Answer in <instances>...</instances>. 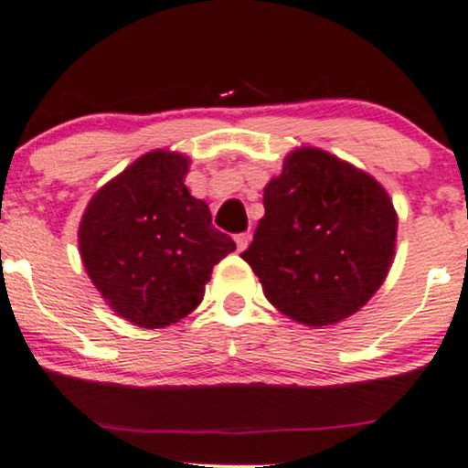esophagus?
<instances>
[{
	"instance_id": "obj_1",
	"label": "esophagus",
	"mask_w": 468,
	"mask_h": 468,
	"mask_svg": "<svg viewBox=\"0 0 468 468\" xmlns=\"http://www.w3.org/2000/svg\"><path fill=\"white\" fill-rule=\"evenodd\" d=\"M250 240H251V234L250 232L236 236V247H239V251H245L247 245H250Z\"/></svg>"
}]
</instances>
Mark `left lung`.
<instances>
[{"instance_id": "left-lung-1", "label": "left lung", "mask_w": 468, "mask_h": 468, "mask_svg": "<svg viewBox=\"0 0 468 468\" xmlns=\"http://www.w3.org/2000/svg\"><path fill=\"white\" fill-rule=\"evenodd\" d=\"M264 217L240 258L282 314L321 330L349 319L395 261L397 210L386 188L325 149L297 147L264 186Z\"/></svg>"}]
</instances>
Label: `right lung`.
<instances>
[{"mask_svg": "<svg viewBox=\"0 0 468 468\" xmlns=\"http://www.w3.org/2000/svg\"><path fill=\"white\" fill-rule=\"evenodd\" d=\"M190 158L143 154L90 197L78 229L80 256L121 319L147 330L173 325L201 303L212 267L236 250L212 228L210 207L188 193Z\"/></svg>", "mask_w": 468, "mask_h": 468, "instance_id": "right-lung-1", "label": "right lung"}]
</instances>
